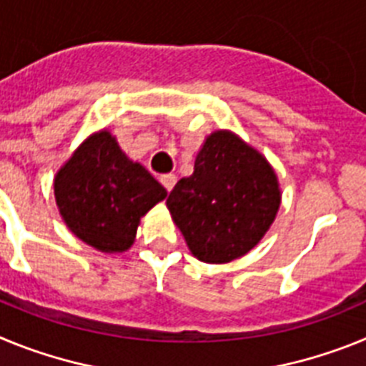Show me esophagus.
Masks as SVG:
<instances>
[{
    "label": "esophagus",
    "instance_id": "obj_1",
    "mask_svg": "<svg viewBox=\"0 0 366 366\" xmlns=\"http://www.w3.org/2000/svg\"><path fill=\"white\" fill-rule=\"evenodd\" d=\"M161 183H163L164 189L170 192V190L174 189V185H176V176H174V174H164V176H161Z\"/></svg>",
    "mask_w": 366,
    "mask_h": 366
}]
</instances>
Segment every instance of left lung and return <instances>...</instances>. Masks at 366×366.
<instances>
[{
    "instance_id": "1",
    "label": "left lung",
    "mask_w": 366,
    "mask_h": 366,
    "mask_svg": "<svg viewBox=\"0 0 366 366\" xmlns=\"http://www.w3.org/2000/svg\"><path fill=\"white\" fill-rule=\"evenodd\" d=\"M167 207L194 257L225 264L249 253L271 227L279 179L260 152L218 130L196 155L192 176L168 194Z\"/></svg>"
}]
</instances>
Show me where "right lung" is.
I'll return each instance as SVG.
<instances>
[{
  "label": "right lung",
  "mask_w": 366,
  "mask_h": 366,
  "mask_svg": "<svg viewBox=\"0 0 366 366\" xmlns=\"http://www.w3.org/2000/svg\"><path fill=\"white\" fill-rule=\"evenodd\" d=\"M54 198L74 236L102 253H122L134 244L141 218L167 198V190L102 130L58 170Z\"/></svg>",
  "instance_id": "obj_1"
}]
</instances>
